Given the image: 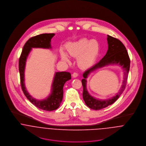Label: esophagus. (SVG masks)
Here are the masks:
<instances>
[{
	"mask_svg": "<svg viewBox=\"0 0 146 146\" xmlns=\"http://www.w3.org/2000/svg\"><path fill=\"white\" fill-rule=\"evenodd\" d=\"M78 74L76 72H74V73L72 74L73 78H76V77H78Z\"/></svg>",
	"mask_w": 146,
	"mask_h": 146,
	"instance_id": "obj_1",
	"label": "esophagus"
}]
</instances>
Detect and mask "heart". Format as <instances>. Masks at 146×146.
I'll use <instances>...</instances> for the list:
<instances>
[{"mask_svg":"<svg viewBox=\"0 0 146 146\" xmlns=\"http://www.w3.org/2000/svg\"><path fill=\"white\" fill-rule=\"evenodd\" d=\"M68 54L74 58H78L77 63L82 69H87L96 62L100 52V44L96 39L88 40L82 39L77 42H70L66 45ZM61 59L69 62L67 55L62 51L60 53Z\"/></svg>","mask_w":146,"mask_h":146,"instance_id":"obj_1","label":"heart"}]
</instances>
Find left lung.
Wrapping results in <instances>:
<instances>
[{
	"label": "left lung",
	"instance_id": "obj_1",
	"mask_svg": "<svg viewBox=\"0 0 146 146\" xmlns=\"http://www.w3.org/2000/svg\"><path fill=\"white\" fill-rule=\"evenodd\" d=\"M108 50L106 55L99 62L96 63L84 72L83 75L84 79L82 80L83 86V97L84 101L88 107L90 108L99 110L109 105L113 104L121 96L125 90L127 79L130 69V58L124 45L119 39L110 35H107ZM110 64L120 65L124 71V80L123 84L119 92L116 96L108 100H100L96 99L89 94L86 89V80L88 75L95 70Z\"/></svg>",
	"mask_w": 146,
	"mask_h": 146
}]
</instances>
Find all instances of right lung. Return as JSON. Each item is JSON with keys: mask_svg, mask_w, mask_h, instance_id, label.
<instances>
[{"mask_svg": "<svg viewBox=\"0 0 146 146\" xmlns=\"http://www.w3.org/2000/svg\"><path fill=\"white\" fill-rule=\"evenodd\" d=\"M54 34H42L30 38L23 47L19 59V71L22 90L30 102L38 108L45 111H51L57 109L62 101L64 83L71 79V74L68 72H56L52 85L50 95L44 100H38L33 98L28 93L25 85V68L27 56L33 48H51V39Z\"/></svg>", "mask_w": 146, "mask_h": 146, "instance_id": "right-lung-1", "label": "right lung"}]
</instances>
